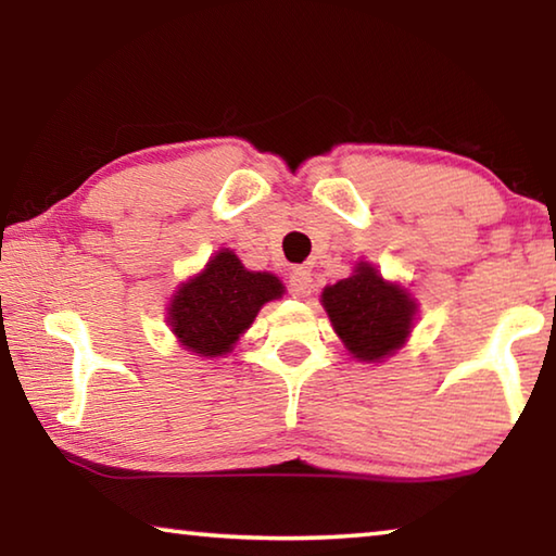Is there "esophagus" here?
<instances>
[{"label":"esophagus","mask_w":556,"mask_h":556,"mask_svg":"<svg viewBox=\"0 0 556 556\" xmlns=\"http://www.w3.org/2000/svg\"><path fill=\"white\" fill-rule=\"evenodd\" d=\"M312 281H314L312 279V271H308L306 267H294V269H291V275H289L291 296L306 299L308 294H312V289H314Z\"/></svg>","instance_id":"esophagus-1"}]
</instances>
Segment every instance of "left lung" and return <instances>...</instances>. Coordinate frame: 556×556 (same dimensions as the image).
Wrapping results in <instances>:
<instances>
[{"label": "left lung", "mask_w": 556, "mask_h": 556, "mask_svg": "<svg viewBox=\"0 0 556 556\" xmlns=\"http://www.w3.org/2000/svg\"><path fill=\"white\" fill-rule=\"evenodd\" d=\"M321 304L338 338L363 363L400 351L417 314L409 291L384 281L368 262H357L351 277L326 287Z\"/></svg>", "instance_id": "obj_1"}]
</instances>
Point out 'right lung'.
I'll use <instances>...</instances> for the list:
<instances>
[{"mask_svg":"<svg viewBox=\"0 0 556 556\" xmlns=\"http://www.w3.org/2000/svg\"><path fill=\"white\" fill-rule=\"evenodd\" d=\"M285 294L269 271L242 267L232 250H220L193 279L184 281L168 304V326L186 351L218 357L232 351L262 306Z\"/></svg>","mask_w":556,"mask_h":556,"instance_id":"1","label":"right lung"}]
</instances>
